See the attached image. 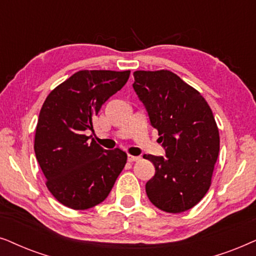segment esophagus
<instances>
[{
    "instance_id": "esophagus-1",
    "label": "esophagus",
    "mask_w": 256,
    "mask_h": 256,
    "mask_svg": "<svg viewBox=\"0 0 256 256\" xmlns=\"http://www.w3.org/2000/svg\"><path fill=\"white\" fill-rule=\"evenodd\" d=\"M128 160L130 162H138V160H140V156H131L128 154Z\"/></svg>"
}]
</instances>
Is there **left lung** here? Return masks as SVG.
I'll list each match as a JSON object with an SVG mask.
<instances>
[{
  "label": "left lung",
  "mask_w": 256,
  "mask_h": 256,
  "mask_svg": "<svg viewBox=\"0 0 256 256\" xmlns=\"http://www.w3.org/2000/svg\"><path fill=\"white\" fill-rule=\"evenodd\" d=\"M134 88L158 130L166 156L144 154L154 176L146 194L159 210L182 213L210 190L220 150L213 112L199 91L168 70L134 71Z\"/></svg>",
  "instance_id": "1"
}]
</instances>
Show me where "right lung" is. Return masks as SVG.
I'll return each mask as SVG.
<instances>
[{"instance_id": "1", "label": "right lung", "mask_w": 256, "mask_h": 256, "mask_svg": "<svg viewBox=\"0 0 256 256\" xmlns=\"http://www.w3.org/2000/svg\"><path fill=\"white\" fill-rule=\"evenodd\" d=\"M128 77L130 70L78 71L54 88L40 108L36 159L48 190L69 208L88 210L104 202L124 168V151L104 150L85 131H94V117Z\"/></svg>"}]
</instances>
